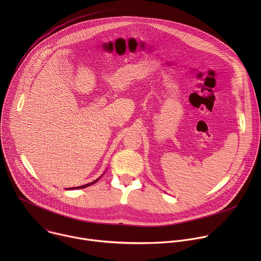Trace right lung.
Wrapping results in <instances>:
<instances>
[{
  "instance_id": "add662e5",
  "label": "right lung",
  "mask_w": 261,
  "mask_h": 261,
  "mask_svg": "<svg viewBox=\"0 0 261 261\" xmlns=\"http://www.w3.org/2000/svg\"><path fill=\"white\" fill-rule=\"evenodd\" d=\"M101 177V176H100ZM100 177H98L96 180H94V181H91V182H89V184H86V185H83V186H80V187H74V188H72L71 190H73V189H84V188H86V187H89V186H91V185H93V184H95L96 181H98L99 180V178ZM67 190H70V188L69 189H67Z\"/></svg>"
}]
</instances>
